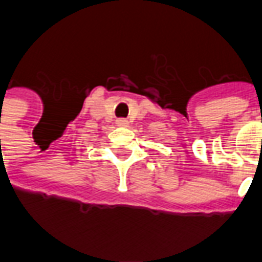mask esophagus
Listing matches in <instances>:
<instances>
[{
	"mask_svg": "<svg viewBox=\"0 0 262 262\" xmlns=\"http://www.w3.org/2000/svg\"><path fill=\"white\" fill-rule=\"evenodd\" d=\"M116 124L119 125V127H128V120L125 119H117L116 120Z\"/></svg>",
	"mask_w": 262,
	"mask_h": 262,
	"instance_id": "34e87169",
	"label": "esophagus"
}]
</instances>
